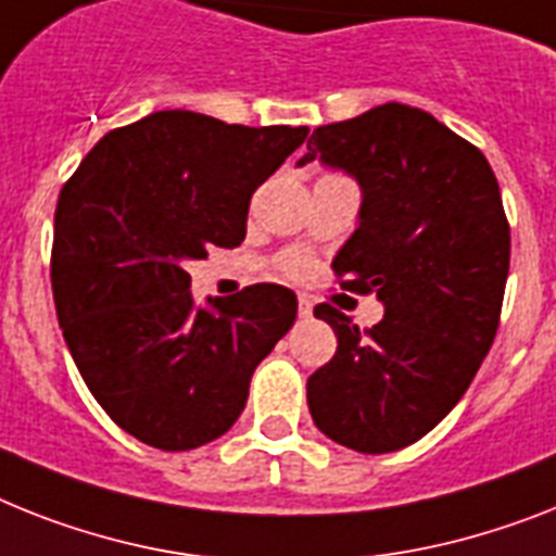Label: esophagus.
<instances>
[{
  "mask_svg": "<svg viewBox=\"0 0 556 556\" xmlns=\"http://www.w3.org/2000/svg\"><path fill=\"white\" fill-rule=\"evenodd\" d=\"M312 309H315L312 298L309 295H298V315H301V318H312Z\"/></svg>",
  "mask_w": 556,
  "mask_h": 556,
  "instance_id": "1",
  "label": "esophagus"
}]
</instances>
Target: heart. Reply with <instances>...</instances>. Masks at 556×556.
Returning a JSON list of instances; mask_svg holds the SVG:
<instances>
[{
	"mask_svg": "<svg viewBox=\"0 0 556 556\" xmlns=\"http://www.w3.org/2000/svg\"><path fill=\"white\" fill-rule=\"evenodd\" d=\"M287 269H289V273H301V269H304V261H301V258H292V261H289V264H287Z\"/></svg>",
	"mask_w": 556,
	"mask_h": 556,
	"instance_id": "obj_1",
	"label": "heart"
}]
</instances>
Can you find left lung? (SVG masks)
Returning <instances> with one entry per match:
<instances>
[{
    "instance_id": "left-lung-1",
    "label": "left lung",
    "mask_w": 556,
    "mask_h": 556,
    "mask_svg": "<svg viewBox=\"0 0 556 556\" xmlns=\"http://www.w3.org/2000/svg\"><path fill=\"white\" fill-rule=\"evenodd\" d=\"M315 159L361 187L332 267L341 287L375 292L383 320L361 332L315 306L338 352L306 380V403L334 443L397 452L457 406L492 350L511 255L497 178L475 144L397 102L318 127L298 167Z\"/></svg>"
}]
</instances>
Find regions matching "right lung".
I'll return each instance as SVG.
<instances>
[{
  "label": "right lung",
  "mask_w": 556,
  "mask_h": 556,
  "mask_svg": "<svg viewBox=\"0 0 556 556\" xmlns=\"http://www.w3.org/2000/svg\"><path fill=\"white\" fill-rule=\"evenodd\" d=\"M306 127L159 110L110 130L59 192L50 283L87 389L124 432L187 452L232 429L298 298L255 283L195 306L190 261L247 236L252 192Z\"/></svg>",
  "instance_id": "obj_1"
}]
</instances>
